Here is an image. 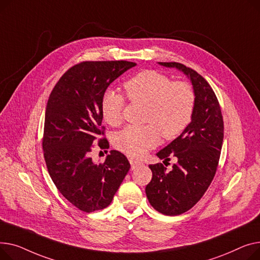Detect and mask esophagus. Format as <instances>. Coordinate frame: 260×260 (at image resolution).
I'll use <instances>...</instances> for the list:
<instances>
[{"label":"esophagus","instance_id":"34e87169","mask_svg":"<svg viewBox=\"0 0 260 260\" xmlns=\"http://www.w3.org/2000/svg\"><path fill=\"white\" fill-rule=\"evenodd\" d=\"M129 161H130V164H131V168H132V169H135V168H136L137 166L141 165L140 161H137V160H135V159H133V158H129Z\"/></svg>","mask_w":260,"mask_h":260}]
</instances>
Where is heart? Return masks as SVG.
Here are the masks:
<instances>
[{"instance_id": "b5f03b06", "label": "heart", "mask_w": 260, "mask_h": 260, "mask_svg": "<svg viewBox=\"0 0 260 260\" xmlns=\"http://www.w3.org/2000/svg\"><path fill=\"white\" fill-rule=\"evenodd\" d=\"M127 98L133 103L148 106L146 126H128L114 136V146L131 157H142L157 146L160 134L173 141L191 124L194 107V90L186 82L172 81L156 70H144L124 84ZM125 98L107 89L101 101V112L106 123L118 125L123 119Z\"/></svg>"}]
</instances>
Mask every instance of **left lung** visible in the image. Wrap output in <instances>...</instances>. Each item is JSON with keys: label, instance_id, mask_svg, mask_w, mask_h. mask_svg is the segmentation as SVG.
I'll use <instances>...</instances> for the list:
<instances>
[{"label": "left lung", "instance_id": "1", "mask_svg": "<svg viewBox=\"0 0 260 260\" xmlns=\"http://www.w3.org/2000/svg\"><path fill=\"white\" fill-rule=\"evenodd\" d=\"M190 76L195 107L191 124L156 155L175 157L172 170L161 164L150 165L152 179L146 187L148 201L161 214L175 216L190 210L204 196L215 176L223 141V118L217 96L194 69L176 62H160ZM166 164V161H164Z\"/></svg>", "mask_w": 260, "mask_h": 260}]
</instances>
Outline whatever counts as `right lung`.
<instances>
[{
  "label": "right lung",
  "mask_w": 260,
  "mask_h": 260,
  "mask_svg": "<svg viewBox=\"0 0 260 260\" xmlns=\"http://www.w3.org/2000/svg\"><path fill=\"white\" fill-rule=\"evenodd\" d=\"M134 66L128 60H85L60 76L49 95L42 140L46 166L57 190L83 212L108 207L130 169L118 151L99 164L90 153L95 142L101 149L109 147L102 126L103 93Z\"/></svg>",
  "instance_id": "obj_1"
}]
</instances>
